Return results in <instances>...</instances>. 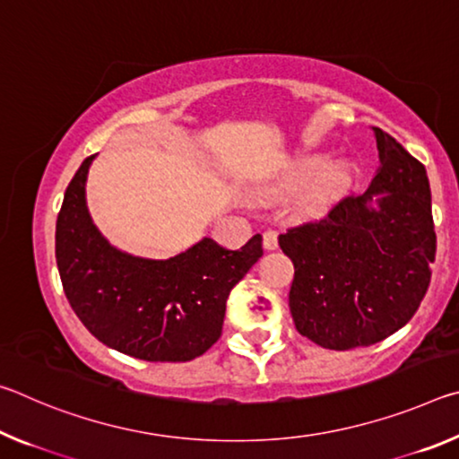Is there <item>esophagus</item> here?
I'll use <instances>...</instances> for the list:
<instances>
[{
    "label": "esophagus",
    "instance_id": "1",
    "mask_svg": "<svg viewBox=\"0 0 459 459\" xmlns=\"http://www.w3.org/2000/svg\"><path fill=\"white\" fill-rule=\"evenodd\" d=\"M263 247L267 248V251H275L279 247V240H277V232L275 230H265L263 232Z\"/></svg>",
    "mask_w": 459,
    "mask_h": 459
}]
</instances>
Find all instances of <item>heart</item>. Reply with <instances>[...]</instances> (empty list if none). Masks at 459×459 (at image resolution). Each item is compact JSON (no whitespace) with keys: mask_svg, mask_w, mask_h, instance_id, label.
<instances>
[{"mask_svg":"<svg viewBox=\"0 0 459 459\" xmlns=\"http://www.w3.org/2000/svg\"><path fill=\"white\" fill-rule=\"evenodd\" d=\"M352 184V166L346 160L330 161L325 152H299L261 186V196L279 198L298 192L295 211L301 216H322Z\"/></svg>","mask_w":459,"mask_h":459,"instance_id":"heart-1","label":"heart"}]
</instances>
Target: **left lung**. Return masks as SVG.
Segmentation results:
<instances>
[{
    "mask_svg": "<svg viewBox=\"0 0 459 459\" xmlns=\"http://www.w3.org/2000/svg\"><path fill=\"white\" fill-rule=\"evenodd\" d=\"M377 176L320 222L279 235L295 275L290 309L301 336L330 351L370 346L421 304L435 261L431 190L421 161L372 127Z\"/></svg>",
    "mask_w": 459,
    "mask_h": 459,
    "instance_id": "left-lung-1",
    "label": "left lung"
}]
</instances>
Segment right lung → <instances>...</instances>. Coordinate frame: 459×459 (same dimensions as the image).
<instances>
[{
	"mask_svg": "<svg viewBox=\"0 0 459 459\" xmlns=\"http://www.w3.org/2000/svg\"><path fill=\"white\" fill-rule=\"evenodd\" d=\"M97 155L68 184L56 221V263L68 304L92 336L150 362H188L221 338L232 287L263 255L255 235L238 251L204 237L169 259L119 251L87 208V176Z\"/></svg>",
	"mask_w": 459,
	"mask_h": 459,
	"instance_id": "obj_1",
	"label": "right lung"
}]
</instances>
